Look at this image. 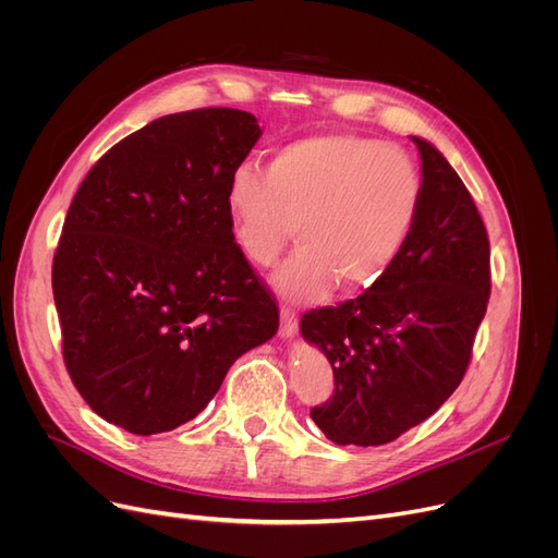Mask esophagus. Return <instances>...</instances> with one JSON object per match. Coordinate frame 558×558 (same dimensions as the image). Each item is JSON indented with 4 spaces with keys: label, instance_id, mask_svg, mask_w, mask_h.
Listing matches in <instances>:
<instances>
[{
    "label": "esophagus",
    "instance_id": "1",
    "mask_svg": "<svg viewBox=\"0 0 558 558\" xmlns=\"http://www.w3.org/2000/svg\"><path fill=\"white\" fill-rule=\"evenodd\" d=\"M279 318H281L279 335H281V337H286V340H289V337H293V335L298 332V316H295V312H293V310H289V307H281Z\"/></svg>",
    "mask_w": 558,
    "mask_h": 558
}]
</instances>
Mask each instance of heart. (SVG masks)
Here are the masks:
<instances>
[{
    "label": "heart",
    "mask_w": 558,
    "mask_h": 558,
    "mask_svg": "<svg viewBox=\"0 0 558 558\" xmlns=\"http://www.w3.org/2000/svg\"><path fill=\"white\" fill-rule=\"evenodd\" d=\"M424 181L402 148L349 132L312 134L279 146L267 172L244 165L228 181L234 240L260 267L291 242L298 251L275 289L310 302L337 281L342 291L377 283L408 242Z\"/></svg>",
    "instance_id": "1"
}]
</instances>
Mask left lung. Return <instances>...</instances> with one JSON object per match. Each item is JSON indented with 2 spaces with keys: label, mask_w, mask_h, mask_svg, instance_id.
I'll return each mask as SVG.
<instances>
[{
  "label": "left lung",
  "mask_w": 558,
  "mask_h": 558,
  "mask_svg": "<svg viewBox=\"0 0 558 558\" xmlns=\"http://www.w3.org/2000/svg\"><path fill=\"white\" fill-rule=\"evenodd\" d=\"M421 154V209L386 275L359 298L300 318L326 353L335 391L312 408L335 445L393 442L461 384L492 293V248L475 199L445 156Z\"/></svg>",
  "instance_id": "1"
}]
</instances>
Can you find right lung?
Here are the masks:
<instances>
[{"label": "right lung", "instance_id": "right-lung-1", "mask_svg": "<svg viewBox=\"0 0 558 558\" xmlns=\"http://www.w3.org/2000/svg\"><path fill=\"white\" fill-rule=\"evenodd\" d=\"M256 116L209 107L128 134L83 179L53 258L62 356L95 414L134 435L174 430L267 342L279 310L234 242L230 177Z\"/></svg>", "mask_w": 558, "mask_h": 558}]
</instances>
